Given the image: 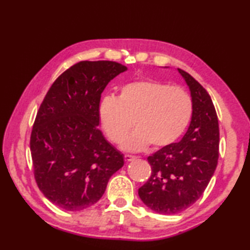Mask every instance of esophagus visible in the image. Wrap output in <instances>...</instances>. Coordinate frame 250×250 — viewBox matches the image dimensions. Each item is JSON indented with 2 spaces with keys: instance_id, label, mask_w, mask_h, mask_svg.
<instances>
[{
  "instance_id": "obj_1",
  "label": "esophagus",
  "mask_w": 250,
  "mask_h": 250,
  "mask_svg": "<svg viewBox=\"0 0 250 250\" xmlns=\"http://www.w3.org/2000/svg\"><path fill=\"white\" fill-rule=\"evenodd\" d=\"M134 160V156L133 155H129V154H125V162H130V161Z\"/></svg>"
}]
</instances>
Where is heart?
<instances>
[{"label":"heart","instance_id":"heart-1","mask_svg":"<svg viewBox=\"0 0 250 250\" xmlns=\"http://www.w3.org/2000/svg\"><path fill=\"white\" fill-rule=\"evenodd\" d=\"M100 125L110 141L129 151L152 145L155 149L179 140L193 115L191 96L181 87L152 79L135 80L120 88L119 97L104 96L99 104ZM134 121L132 122V120Z\"/></svg>","mask_w":250,"mask_h":250}]
</instances>
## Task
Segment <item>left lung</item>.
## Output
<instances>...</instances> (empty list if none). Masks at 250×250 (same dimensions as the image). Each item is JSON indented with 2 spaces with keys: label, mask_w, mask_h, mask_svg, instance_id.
Listing matches in <instances>:
<instances>
[{
  "label": "left lung",
  "mask_w": 250,
  "mask_h": 250,
  "mask_svg": "<svg viewBox=\"0 0 250 250\" xmlns=\"http://www.w3.org/2000/svg\"><path fill=\"white\" fill-rule=\"evenodd\" d=\"M177 70L191 91V124L180 142L147 158L152 173L138 192L149 208L164 215L181 213L203 195L219 154L218 119L210 96L188 73Z\"/></svg>",
  "instance_id": "8db88e82"
}]
</instances>
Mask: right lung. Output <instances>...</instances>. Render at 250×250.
<instances>
[{
    "label": "right lung",
    "instance_id": "add662e5",
    "mask_svg": "<svg viewBox=\"0 0 250 250\" xmlns=\"http://www.w3.org/2000/svg\"><path fill=\"white\" fill-rule=\"evenodd\" d=\"M126 70L116 62H79L55 80L31 134L34 176L45 197L62 209L96 204L124 155L99 130L101 94Z\"/></svg>",
    "mask_w": 250,
    "mask_h": 250
}]
</instances>
